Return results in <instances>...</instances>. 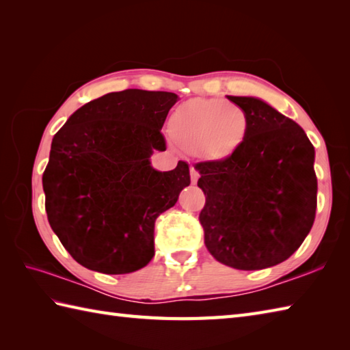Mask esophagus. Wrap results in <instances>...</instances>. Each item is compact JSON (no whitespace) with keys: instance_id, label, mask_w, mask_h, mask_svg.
<instances>
[{"instance_id":"1","label":"esophagus","mask_w":350,"mask_h":350,"mask_svg":"<svg viewBox=\"0 0 350 350\" xmlns=\"http://www.w3.org/2000/svg\"><path fill=\"white\" fill-rule=\"evenodd\" d=\"M198 177H200L198 171H197L194 167H191V182H192V183H197Z\"/></svg>"}]
</instances>
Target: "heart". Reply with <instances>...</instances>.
I'll return each instance as SVG.
<instances>
[{
    "mask_svg": "<svg viewBox=\"0 0 350 350\" xmlns=\"http://www.w3.org/2000/svg\"><path fill=\"white\" fill-rule=\"evenodd\" d=\"M250 116L242 107L217 98H197L182 103L170 117L168 131L183 150L204 158H230L245 144Z\"/></svg>",
    "mask_w": 350,
    "mask_h": 350,
    "instance_id": "heart-1",
    "label": "heart"
}]
</instances>
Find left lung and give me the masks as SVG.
<instances>
[{
    "mask_svg": "<svg viewBox=\"0 0 350 350\" xmlns=\"http://www.w3.org/2000/svg\"><path fill=\"white\" fill-rule=\"evenodd\" d=\"M228 100L248 113L250 133L230 158L196 165L206 196L198 219L219 263L265 269L292 256L313 227L314 147L298 123L263 100Z\"/></svg>",
    "mask_w": 350,
    "mask_h": 350,
    "instance_id": "left-lung-1",
    "label": "left lung"
}]
</instances>
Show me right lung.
Wrapping results in <instances>:
<instances>
[{
	"instance_id": "1",
	"label": "right lung",
	"mask_w": 350,
	"mask_h": 350,
	"mask_svg": "<svg viewBox=\"0 0 350 350\" xmlns=\"http://www.w3.org/2000/svg\"><path fill=\"white\" fill-rule=\"evenodd\" d=\"M177 94L108 93L73 113L52 139L43 171L51 228L79 265L102 273H129L154 256V221L191 183L189 167L150 165L165 150L162 126Z\"/></svg>"
}]
</instances>
